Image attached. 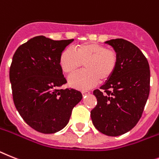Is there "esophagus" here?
<instances>
[{"label":"esophagus","mask_w":159,"mask_h":159,"mask_svg":"<svg viewBox=\"0 0 159 159\" xmlns=\"http://www.w3.org/2000/svg\"><path fill=\"white\" fill-rule=\"evenodd\" d=\"M82 95H87V94H90V91H88V90H82Z\"/></svg>","instance_id":"esophagus-1"}]
</instances>
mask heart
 <instances>
[{"mask_svg":"<svg viewBox=\"0 0 159 159\" xmlns=\"http://www.w3.org/2000/svg\"><path fill=\"white\" fill-rule=\"evenodd\" d=\"M59 65L64 73L70 76L78 71L83 65L84 70L69 79V85L76 89L86 90L98 81L109 79L118 65V54L96 43H84L61 52Z\"/></svg>","mask_w":159,"mask_h":159,"instance_id":"obj_1","label":"heart"}]
</instances>
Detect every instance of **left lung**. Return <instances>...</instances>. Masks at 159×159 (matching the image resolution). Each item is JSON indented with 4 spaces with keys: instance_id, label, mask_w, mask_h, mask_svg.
Instances as JSON below:
<instances>
[{
    "instance_id": "1",
    "label": "left lung",
    "mask_w": 159,
    "mask_h": 159,
    "mask_svg": "<svg viewBox=\"0 0 159 159\" xmlns=\"http://www.w3.org/2000/svg\"><path fill=\"white\" fill-rule=\"evenodd\" d=\"M105 43L117 52L118 65L100 90L93 92L97 105L90 116L98 131L116 137L130 131L141 119L150 94V65L141 51L129 41L116 39Z\"/></svg>"
}]
</instances>
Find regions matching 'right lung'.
<instances>
[{
	"label": "right lung",
	"instance_id": "1",
	"mask_svg": "<svg viewBox=\"0 0 159 159\" xmlns=\"http://www.w3.org/2000/svg\"><path fill=\"white\" fill-rule=\"evenodd\" d=\"M73 41L34 37L18 47L13 57L9 80L14 105L24 121L39 133L63 129L82 98L78 90L61 89L67 81L60 55Z\"/></svg>",
	"mask_w": 159,
	"mask_h": 159
}]
</instances>
